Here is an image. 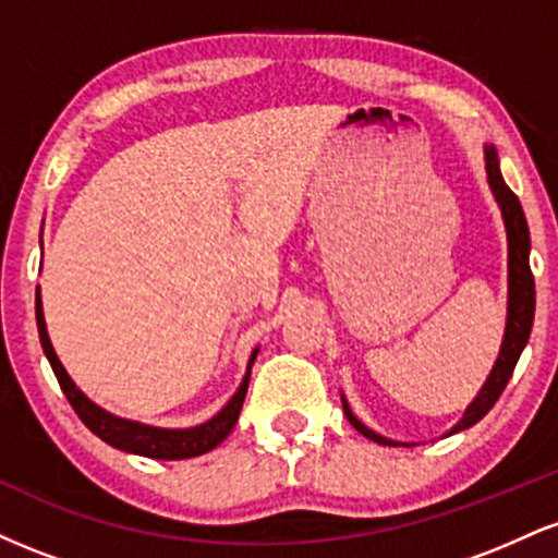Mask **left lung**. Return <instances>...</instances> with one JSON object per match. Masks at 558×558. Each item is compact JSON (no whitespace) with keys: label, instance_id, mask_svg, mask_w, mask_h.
<instances>
[{"label":"left lung","instance_id":"left-lung-1","mask_svg":"<svg viewBox=\"0 0 558 558\" xmlns=\"http://www.w3.org/2000/svg\"><path fill=\"white\" fill-rule=\"evenodd\" d=\"M485 170H488V183H490L493 196H496L498 207H501L506 241H509V301H506V330H504L501 351H498V360L493 364L488 380H485V386L480 388L475 401L466 407L464 417L459 420L446 435L466 430V427H472L475 422H480L490 412L493 403H496L498 396L504 393L511 373H514L522 349L530 341V330H533V317H535V278H533V270H530L527 220H524L520 198H517L514 191L504 183L501 170H498V155L493 146H485ZM343 412L351 425H354L364 438L375 440V444L380 446H407V444H399V440L383 438V435L369 430L364 422L354 417V412H351L349 401L345 399H343Z\"/></svg>","mask_w":558,"mask_h":558}]
</instances>
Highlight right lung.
<instances>
[{
    "label": "right lung",
    "instance_id": "1",
    "mask_svg": "<svg viewBox=\"0 0 558 558\" xmlns=\"http://www.w3.org/2000/svg\"><path fill=\"white\" fill-rule=\"evenodd\" d=\"M36 325H38V338H41V349L44 354H47L49 364H52L57 383H60L62 393L68 396L70 407L75 409V414H78L83 425H86L94 435H99L105 444L120 448V451L138 453V457H149V459H191V457H202V453L213 451L215 446H220L230 435V430L235 427V422H239L243 399H246L248 375H252V364L257 360V351H259L254 349L239 390H235L233 399H230L213 420L202 422V425L196 427H185V430H168V427H151V425H144V422L114 417V414L105 412V409L96 407L92 399L83 396V390L70 380V375L65 373V367H62V362L57 360L52 341H49L47 323H44L38 288H36Z\"/></svg>",
    "mask_w": 558,
    "mask_h": 558
}]
</instances>
